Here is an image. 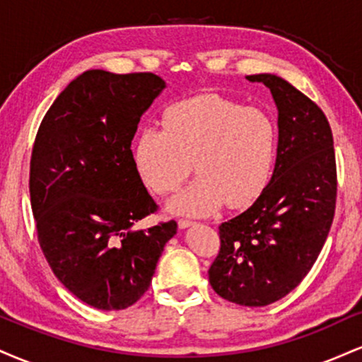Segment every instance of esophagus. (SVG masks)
<instances>
[{"label": "esophagus", "mask_w": 362, "mask_h": 362, "mask_svg": "<svg viewBox=\"0 0 362 362\" xmlns=\"http://www.w3.org/2000/svg\"><path fill=\"white\" fill-rule=\"evenodd\" d=\"M194 221H190V219H185V218H180L178 219V228H182V230H185V228L192 226Z\"/></svg>", "instance_id": "esophagus-1"}]
</instances>
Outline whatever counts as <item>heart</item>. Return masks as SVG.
<instances>
[{
	"label": "heart",
	"instance_id": "b5f03b06",
	"mask_svg": "<svg viewBox=\"0 0 362 362\" xmlns=\"http://www.w3.org/2000/svg\"><path fill=\"white\" fill-rule=\"evenodd\" d=\"M276 126L265 112L242 107L219 95H199L168 107L161 131L144 129L134 146L141 178L155 194L175 192L189 177L197 178L170 202L180 214H209L250 204L271 175Z\"/></svg>",
	"mask_w": 362,
	"mask_h": 362
}]
</instances>
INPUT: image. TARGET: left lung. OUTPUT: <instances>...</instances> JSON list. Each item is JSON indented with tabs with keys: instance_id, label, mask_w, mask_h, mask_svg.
I'll return each instance as SVG.
<instances>
[{
	"instance_id": "8db88e82",
	"label": "left lung",
	"mask_w": 362,
	"mask_h": 362,
	"mask_svg": "<svg viewBox=\"0 0 362 362\" xmlns=\"http://www.w3.org/2000/svg\"><path fill=\"white\" fill-rule=\"evenodd\" d=\"M277 105L276 167L253 204L219 226L209 282L224 300L267 306L305 279L330 231L337 167L330 124L305 93L276 74H252Z\"/></svg>"
}]
</instances>
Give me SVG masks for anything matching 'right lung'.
Segmentation results:
<instances>
[{
    "mask_svg": "<svg viewBox=\"0 0 362 362\" xmlns=\"http://www.w3.org/2000/svg\"><path fill=\"white\" fill-rule=\"evenodd\" d=\"M165 88L153 73L90 69L54 100L30 158L37 238L69 293L97 310H124L146 293L177 223L134 224L156 213L131 143Z\"/></svg>",
    "mask_w": 362,
    "mask_h": 362,
    "instance_id": "right-lung-1",
    "label": "right lung"
}]
</instances>
